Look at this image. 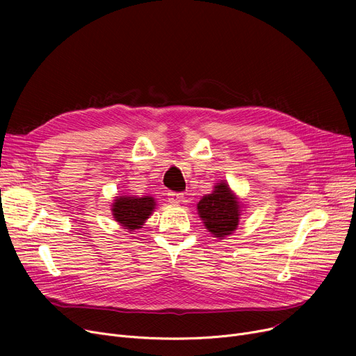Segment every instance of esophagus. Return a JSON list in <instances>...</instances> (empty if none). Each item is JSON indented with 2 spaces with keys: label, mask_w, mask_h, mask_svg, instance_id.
Instances as JSON below:
<instances>
[{
  "label": "esophagus",
  "mask_w": 356,
  "mask_h": 356,
  "mask_svg": "<svg viewBox=\"0 0 356 356\" xmlns=\"http://www.w3.org/2000/svg\"><path fill=\"white\" fill-rule=\"evenodd\" d=\"M183 193H177V192H168V202L172 203H180L183 200Z\"/></svg>",
  "instance_id": "esophagus-1"
}]
</instances>
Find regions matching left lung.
Returning <instances> with one entry per match:
<instances>
[{
  "label": "left lung",
  "instance_id": "left-lung-1",
  "mask_svg": "<svg viewBox=\"0 0 356 356\" xmlns=\"http://www.w3.org/2000/svg\"><path fill=\"white\" fill-rule=\"evenodd\" d=\"M197 213L204 227L216 238L231 235L239 223L241 204L227 181L216 183L212 193L197 203Z\"/></svg>",
  "mask_w": 356,
  "mask_h": 356
}]
</instances>
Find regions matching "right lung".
Segmentation results:
<instances>
[{"mask_svg": "<svg viewBox=\"0 0 356 356\" xmlns=\"http://www.w3.org/2000/svg\"><path fill=\"white\" fill-rule=\"evenodd\" d=\"M156 208V200L152 196H118L112 203V215L124 229L134 232L143 228L144 222Z\"/></svg>", "mask_w": 356, "mask_h": 356, "instance_id": "right-lung-1", "label": "right lung"}]
</instances>
